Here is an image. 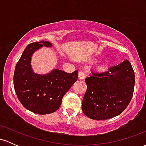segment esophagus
I'll use <instances>...</instances> for the list:
<instances>
[{
    "label": "esophagus",
    "mask_w": 146,
    "mask_h": 146,
    "mask_svg": "<svg viewBox=\"0 0 146 146\" xmlns=\"http://www.w3.org/2000/svg\"><path fill=\"white\" fill-rule=\"evenodd\" d=\"M85 76H86V75H85L84 72L82 71H79V73H78L79 79H80V80H83V79L85 78Z\"/></svg>",
    "instance_id": "esophagus-1"
}]
</instances>
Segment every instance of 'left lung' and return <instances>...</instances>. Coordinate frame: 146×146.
<instances>
[{
  "instance_id": "obj_1",
  "label": "left lung",
  "mask_w": 146,
  "mask_h": 146,
  "mask_svg": "<svg viewBox=\"0 0 146 146\" xmlns=\"http://www.w3.org/2000/svg\"><path fill=\"white\" fill-rule=\"evenodd\" d=\"M85 82L83 113L92 119H108L120 115L131 101L135 73L130 62L125 60L107 71H93Z\"/></svg>"
}]
</instances>
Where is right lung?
<instances>
[{"label": "right lung", "mask_w": 146, "mask_h": 146, "mask_svg": "<svg viewBox=\"0 0 146 146\" xmlns=\"http://www.w3.org/2000/svg\"><path fill=\"white\" fill-rule=\"evenodd\" d=\"M43 46L51 47L52 44L42 40L27 45L16 64L14 75V89L19 101L25 108L39 115L58 110L64 95L78 78V71L68 73L57 68L44 75L35 73L31 57Z\"/></svg>", "instance_id": "obj_1"}]
</instances>
